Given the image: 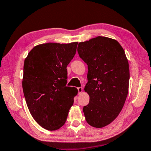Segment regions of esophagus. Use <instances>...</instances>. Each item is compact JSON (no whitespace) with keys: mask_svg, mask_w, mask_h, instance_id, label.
<instances>
[{"mask_svg":"<svg viewBox=\"0 0 151 151\" xmlns=\"http://www.w3.org/2000/svg\"><path fill=\"white\" fill-rule=\"evenodd\" d=\"M77 89H78V94H80V93H82V92H83V87H78Z\"/></svg>","mask_w":151,"mask_h":151,"instance_id":"obj_1","label":"esophagus"}]
</instances>
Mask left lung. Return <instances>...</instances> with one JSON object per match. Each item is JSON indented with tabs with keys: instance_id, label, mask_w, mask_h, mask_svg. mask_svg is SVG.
Here are the masks:
<instances>
[{
	"instance_id": "8db88e82",
	"label": "left lung",
	"mask_w": 151,
	"mask_h": 151,
	"mask_svg": "<svg viewBox=\"0 0 151 151\" xmlns=\"http://www.w3.org/2000/svg\"><path fill=\"white\" fill-rule=\"evenodd\" d=\"M78 52L88 65L85 91L90 101L83 111L88 124L103 128L122 111L129 85V66L124 50L117 40L97 37L78 45Z\"/></svg>"
}]
</instances>
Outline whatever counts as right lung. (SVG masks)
<instances>
[{
	"label": "right lung",
	"mask_w": 151,
	"mask_h": 151,
	"mask_svg": "<svg viewBox=\"0 0 151 151\" xmlns=\"http://www.w3.org/2000/svg\"><path fill=\"white\" fill-rule=\"evenodd\" d=\"M78 42L36 46L24 60L22 88L29 111L42 128L55 131L65 124L75 87L66 86L67 69Z\"/></svg>",
	"instance_id": "1"
}]
</instances>
